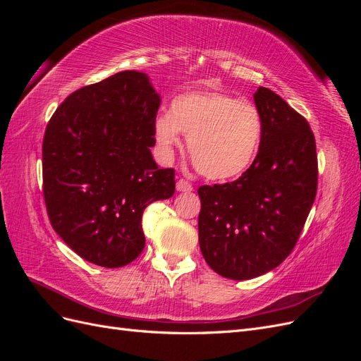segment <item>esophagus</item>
I'll return each instance as SVG.
<instances>
[{
    "mask_svg": "<svg viewBox=\"0 0 361 361\" xmlns=\"http://www.w3.org/2000/svg\"><path fill=\"white\" fill-rule=\"evenodd\" d=\"M176 190L180 191V192H191V191H192V185H191L188 180L179 179V180L176 182Z\"/></svg>",
    "mask_w": 361,
    "mask_h": 361,
    "instance_id": "obj_1",
    "label": "esophagus"
}]
</instances>
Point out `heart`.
I'll use <instances>...</instances> for the list:
<instances>
[{"instance_id": "1", "label": "heart", "mask_w": 361, "mask_h": 361, "mask_svg": "<svg viewBox=\"0 0 361 361\" xmlns=\"http://www.w3.org/2000/svg\"><path fill=\"white\" fill-rule=\"evenodd\" d=\"M180 133L195 169L212 180H231L253 164L264 134L259 108L220 92H188L155 118V138L164 157L180 146Z\"/></svg>"}]
</instances>
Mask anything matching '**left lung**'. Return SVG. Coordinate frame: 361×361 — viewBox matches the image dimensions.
Segmentation results:
<instances>
[{
  "mask_svg": "<svg viewBox=\"0 0 361 361\" xmlns=\"http://www.w3.org/2000/svg\"><path fill=\"white\" fill-rule=\"evenodd\" d=\"M264 125L241 178L199 188V243L216 274L248 280L274 269L297 244L318 188V155L300 113L267 87L255 93Z\"/></svg>",
  "mask_w": 361,
  "mask_h": 361,
  "instance_id": "obj_1",
  "label": "left lung"
}]
</instances>
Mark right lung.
<instances>
[{"mask_svg":"<svg viewBox=\"0 0 361 361\" xmlns=\"http://www.w3.org/2000/svg\"><path fill=\"white\" fill-rule=\"evenodd\" d=\"M161 97L147 75L123 71L69 94L42 146L43 197L54 231L76 255L105 268L145 248L141 216L176 188L152 158Z\"/></svg>","mask_w":361,"mask_h":361,"instance_id":"right-lung-1","label":"right lung"}]
</instances>
